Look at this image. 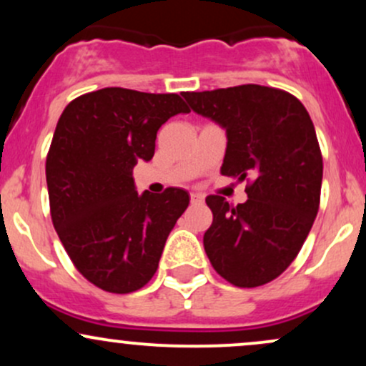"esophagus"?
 Instances as JSON below:
<instances>
[{
  "label": "esophagus",
  "mask_w": 366,
  "mask_h": 366,
  "mask_svg": "<svg viewBox=\"0 0 366 366\" xmlns=\"http://www.w3.org/2000/svg\"><path fill=\"white\" fill-rule=\"evenodd\" d=\"M204 201V196L199 192H191V204H201Z\"/></svg>",
  "instance_id": "esophagus-1"
}]
</instances>
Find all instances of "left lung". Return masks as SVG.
Returning <instances> with one entry per match:
<instances>
[{"instance_id":"obj_1","label":"left lung","mask_w":366,"mask_h":366,"mask_svg":"<svg viewBox=\"0 0 366 366\" xmlns=\"http://www.w3.org/2000/svg\"><path fill=\"white\" fill-rule=\"evenodd\" d=\"M192 112L225 129L222 175L246 180V203L208 196L203 244L213 268L237 287L279 277L300 253L318 213L323 162L303 103L274 87L184 92Z\"/></svg>"}]
</instances>
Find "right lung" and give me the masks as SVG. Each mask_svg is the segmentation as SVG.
Masks as SVG:
<instances>
[{"mask_svg": "<svg viewBox=\"0 0 366 366\" xmlns=\"http://www.w3.org/2000/svg\"><path fill=\"white\" fill-rule=\"evenodd\" d=\"M189 113L179 94L122 87L79 96L61 113L46 158L51 220L75 268L99 289L127 294L158 268L189 207L184 189L137 194L132 169L154 154L158 129Z\"/></svg>", "mask_w": 366, "mask_h": 366, "instance_id": "right-lung-1", "label": "right lung"}]
</instances>
